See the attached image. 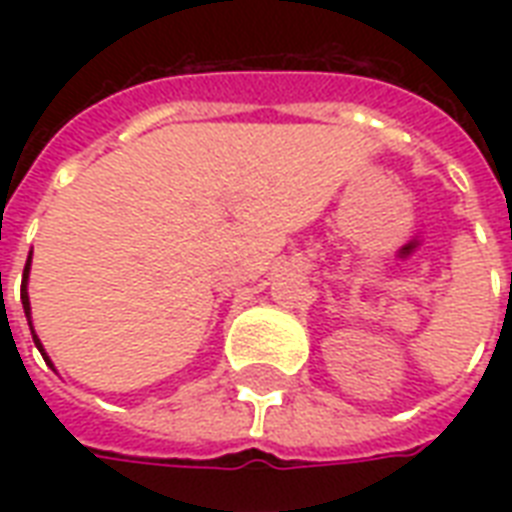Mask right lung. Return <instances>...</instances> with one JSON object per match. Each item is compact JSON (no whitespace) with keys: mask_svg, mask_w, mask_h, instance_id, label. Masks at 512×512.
Instances as JSON below:
<instances>
[{"mask_svg":"<svg viewBox=\"0 0 512 512\" xmlns=\"http://www.w3.org/2000/svg\"><path fill=\"white\" fill-rule=\"evenodd\" d=\"M28 273H31V255H28V260H26V268H23V284H20V303H23V311H26L28 327H31V335H34V345H36V348H39V353H42V356H44V361H47V364L52 366L50 356H47V353H44V345H42V340H39V337H36V332H34V324H31V300H28Z\"/></svg>","mask_w":512,"mask_h":512,"instance_id":"add662e5","label":"right lung"}]
</instances>
